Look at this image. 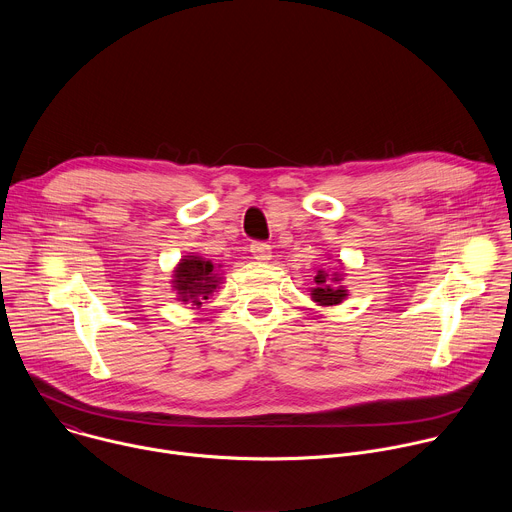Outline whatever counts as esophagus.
<instances>
[{"label": "esophagus", "instance_id": "obj_1", "mask_svg": "<svg viewBox=\"0 0 512 512\" xmlns=\"http://www.w3.org/2000/svg\"><path fill=\"white\" fill-rule=\"evenodd\" d=\"M253 259L257 261H269L271 259V247L267 243H261V241H255L251 247H249Z\"/></svg>", "mask_w": 512, "mask_h": 512}]
</instances>
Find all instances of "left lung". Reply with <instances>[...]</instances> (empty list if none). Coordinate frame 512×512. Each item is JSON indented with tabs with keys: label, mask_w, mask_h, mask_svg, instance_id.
Segmentation results:
<instances>
[{
	"label": "left lung",
	"mask_w": 512,
	"mask_h": 512,
	"mask_svg": "<svg viewBox=\"0 0 512 512\" xmlns=\"http://www.w3.org/2000/svg\"><path fill=\"white\" fill-rule=\"evenodd\" d=\"M340 279L342 277L338 273H334L330 277L326 271L320 269L318 275L314 277L316 287H312V300L316 304H320V306H336V304H340L348 296V291L342 285H336ZM332 280L335 281L334 284L331 283Z\"/></svg>",
	"instance_id": "obj_1"
}]
</instances>
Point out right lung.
<instances>
[{
  "label": "right lung",
  "mask_w": 512,
  "mask_h": 512,
  "mask_svg": "<svg viewBox=\"0 0 512 512\" xmlns=\"http://www.w3.org/2000/svg\"><path fill=\"white\" fill-rule=\"evenodd\" d=\"M172 283L182 302H192L194 306H200L202 300H208V296L221 283V277H218L210 261L188 255L178 263Z\"/></svg>",
  "instance_id": "right-lung-1"
}]
</instances>
